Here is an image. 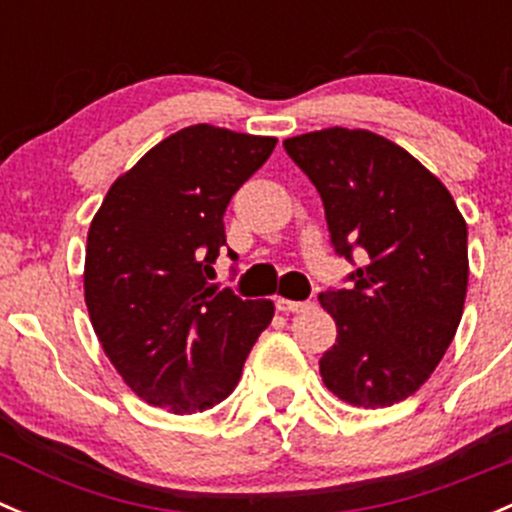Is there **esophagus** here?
Instances as JSON below:
<instances>
[{
  "instance_id": "34e87169",
  "label": "esophagus",
  "mask_w": 512,
  "mask_h": 512,
  "mask_svg": "<svg viewBox=\"0 0 512 512\" xmlns=\"http://www.w3.org/2000/svg\"><path fill=\"white\" fill-rule=\"evenodd\" d=\"M276 308L283 313H303L313 308V301H291V298H276Z\"/></svg>"
}]
</instances>
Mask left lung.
<instances>
[{
    "instance_id": "1",
    "label": "left lung",
    "mask_w": 512,
    "mask_h": 512,
    "mask_svg": "<svg viewBox=\"0 0 512 512\" xmlns=\"http://www.w3.org/2000/svg\"><path fill=\"white\" fill-rule=\"evenodd\" d=\"M326 209L338 256L361 266L318 296L338 328L323 353L328 391L386 408L418 391L448 351L468 291V226L450 191L406 149L366 129L283 141Z\"/></svg>"
}]
</instances>
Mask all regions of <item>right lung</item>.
<instances>
[{
  "mask_svg": "<svg viewBox=\"0 0 512 512\" xmlns=\"http://www.w3.org/2000/svg\"><path fill=\"white\" fill-rule=\"evenodd\" d=\"M273 146V136L186 126L121 174L91 221V326L126 386L151 406L186 416L229 398L271 323V301L209 281L226 246V206Z\"/></svg>",
  "mask_w": 512,
  "mask_h": 512,
  "instance_id": "add662e5",
  "label": "right lung"
}]
</instances>
